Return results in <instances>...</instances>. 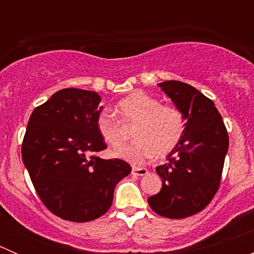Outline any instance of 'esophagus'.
<instances>
[{"label": "esophagus", "instance_id": "34e87169", "mask_svg": "<svg viewBox=\"0 0 254 254\" xmlns=\"http://www.w3.org/2000/svg\"><path fill=\"white\" fill-rule=\"evenodd\" d=\"M131 173L134 176H145V175H147V170H146V168H140V167H132V171H131Z\"/></svg>", "mask_w": 254, "mask_h": 254}]
</instances>
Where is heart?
<instances>
[{"mask_svg":"<svg viewBox=\"0 0 254 254\" xmlns=\"http://www.w3.org/2000/svg\"><path fill=\"white\" fill-rule=\"evenodd\" d=\"M119 120L108 111H102L96 119L99 136L107 145L118 147L124 142L125 129L134 125L129 146L118 148L113 156L135 166L142 165L153 155L165 156L181 141L186 120L176 107L161 106L157 98L143 92H134L115 107Z\"/></svg>","mask_w":254,"mask_h":254,"instance_id":"heart-1","label":"heart"}]
</instances>
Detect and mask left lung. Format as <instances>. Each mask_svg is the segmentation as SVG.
<instances>
[{
	"label": "left lung",
	"mask_w": 254,
	"mask_h": 254,
	"mask_svg": "<svg viewBox=\"0 0 254 254\" xmlns=\"http://www.w3.org/2000/svg\"><path fill=\"white\" fill-rule=\"evenodd\" d=\"M182 112L186 127L181 141L158 166L162 188L147 199L156 214L183 219L201 211L220 186L229 135L214 102L190 84L166 81L157 84Z\"/></svg>",
	"instance_id": "left-lung-1"
}]
</instances>
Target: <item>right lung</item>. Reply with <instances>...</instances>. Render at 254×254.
I'll use <instances>...</instances> for the list:
<instances>
[{
    "label": "right lung",
    "instance_id": "obj_1",
    "mask_svg": "<svg viewBox=\"0 0 254 254\" xmlns=\"http://www.w3.org/2000/svg\"><path fill=\"white\" fill-rule=\"evenodd\" d=\"M97 92L64 88L32 113L22 158L44 205L61 219L92 221L108 211L114 188L131 172L125 161L94 153L106 142L96 127Z\"/></svg>",
    "mask_w": 254,
    "mask_h": 254
}]
</instances>
